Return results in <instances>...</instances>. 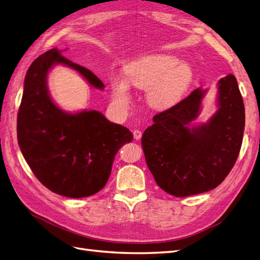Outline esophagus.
<instances>
[{"label": "esophagus", "mask_w": 260, "mask_h": 260, "mask_svg": "<svg viewBox=\"0 0 260 260\" xmlns=\"http://www.w3.org/2000/svg\"><path fill=\"white\" fill-rule=\"evenodd\" d=\"M133 138H135L136 140H140L141 138H142V132H141L140 130H135L133 131Z\"/></svg>", "instance_id": "34e87169"}]
</instances>
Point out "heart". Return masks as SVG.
<instances>
[{
  "instance_id": "obj_1",
  "label": "heart",
  "mask_w": 260,
  "mask_h": 260,
  "mask_svg": "<svg viewBox=\"0 0 260 260\" xmlns=\"http://www.w3.org/2000/svg\"><path fill=\"white\" fill-rule=\"evenodd\" d=\"M166 54H154L141 57L125 68V80L116 79L112 83L115 104L127 108L131 103L129 84L147 91V102L152 107L166 111L178 105L190 88L193 73L186 64Z\"/></svg>"
}]
</instances>
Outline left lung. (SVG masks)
Returning a JSON list of instances; mask_svg holds the SVG:
<instances>
[{
    "instance_id": "left-lung-1",
    "label": "left lung",
    "mask_w": 260,
    "mask_h": 260,
    "mask_svg": "<svg viewBox=\"0 0 260 260\" xmlns=\"http://www.w3.org/2000/svg\"><path fill=\"white\" fill-rule=\"evenodd\" d=\"M205 92L196 89L175 107L155 115L142 137L145 160L157 185L176 198L217 187L241 149L245 109L235 77L219 80L218 111L208 122L191 127Z\"/></svg>"
}]
</instances>
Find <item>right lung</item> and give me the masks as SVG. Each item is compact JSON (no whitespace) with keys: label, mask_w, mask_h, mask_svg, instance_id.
I'll use <instances>...</instances> for the list:
<instances>
[{"label":"right lung","mask_w":260,"mask_h":260,"mask_svg":"<svg viewBox=\"0 0 260 260\" xmlns=\"http://www.w3.org/2000/svg\"><path fill=\"white\" fill-rule=\"evenodd\" d=\"M60 52H45L28 69L17 115V139L30 169L45 187L66 198L81 199L105 186L118 149L131 142L133 136L98 111L70 114L54 104L46 83L54 65L73 68L94 88L104 89L92 72Z\"/></svg>","instance_id":"add662e5"}]
</instances>
